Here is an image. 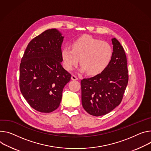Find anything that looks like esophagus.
Wrapping results in <instances>:
<instances>
[{
	"mask_svg": "<svg viewBox=\"0 0 151 151\" xmlns=\"http://www.w3.org/2000/svg\"><path fill=\"white\" fill-rule=\"evenodd\" d=\"M71 79H72V80H78V77L76 76H75V75H72V77H71Z\"/></svg>",
	"mask_w": 151,
	"mask_h": 151,
	"instance_id": "esophagus-1",
	"label": "esophagus"
}]
</instances>
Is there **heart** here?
I'll return each mask as SVG.
<instances>
[{
	"mask_svg": "<svg viewBox=\"0 0 151 151\" xmlns=\"http://www.w3.org/2000/svg\"><path fill=\"white\" fill-rule=\"evenodd\" d=\"M113 56V49L108 43L91 37H81L72 43V49L65 47L61 57L66 70L70 71L79 62V71L90 75L102 73L108 67Z\"/></svg>",
	"mask_w": 151,
	"mask_h": 151,
	"instance_id": "obj_1",
	"label": "heart"
}]
</instances>
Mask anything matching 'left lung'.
Masks as SVG:
<instances>
[{
	"mask_svg": "<svg viewBox=\"0 0 151 151\" xmlns=\"http://www.w3.org/2000/svg\"><path fill=\"white\" fill-rule=\"evenodd\" d=\"M113 52L111 60L102 73L81 80L82 104L94 116L105 115L121 102L128 82L127 59L119 41L111 39Z\"/></svg>",
	"mask_w": 151,
	"mask_h": 151,
	"instance_id": "8db88e82",
	"label": "left lung"
}]
</instances>
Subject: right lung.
Here are the masks:
<instances>
[{
  "mask_svg": "<svg viewBox=\"0 0 151 151\" xmlns=\"http://www.w3.org/2000/svg\"><path fill=\"white\" fill-rule=\"evenodd\" d=\"M64 37L49 29L33 38L20 65V89L29 105L41 113H50L60 106L64 86L71 75L61 65Z\"/></svg>",
  "mask_w": 151,
  "mask_h": 151,
  "instance_id": "1",
  "label": "right lung"
}]
</instances>
